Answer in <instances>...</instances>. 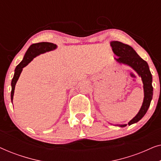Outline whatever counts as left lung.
<instances>
[{
	"instance_id": "8db88e82",
	"label": "left lung",
	"mask_w": 161,
	"mask_h": 161,
	"mask_svg": "<svg viewBox=\"0 0 161 161\" xmlns=\"http://www.w3.org/2000/svg\"><path fill=\"white\" fill-rule=\"evenodd\" d=\"M110 44H111L114 53L116 56H118L117 58H114V59L118 63L129 66L133 70H135L136 73L142 78L143 84H144L143 85L144 94V101H143L142 105L138 113L136 114L135 117H133L128 122V125H131L134 123L138 122V121L144 117L149 105H150L153 95V87L152 85L153 76H152L150 70H149L148 64L138 56L137 53L135 51V50L131 46L119 41H112ZM114 125L124 127L127 125Z\"/></svg>"
}]
</instances>
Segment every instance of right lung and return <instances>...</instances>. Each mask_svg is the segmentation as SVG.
I'll use <instances>...</instances> for the list:
<instances>
[{
    "label": "right lung",
    "instance_id": "right-lung-1",
    "mask_svg": "<svg viewBox=\"0 0 161 161\" xmlns=\"http://www.w3.org/2000/svg\"><path fill=\"white\" fill-rule=\"evenodd\" d=\"M57 48V45L51 42H39L33 44L28 48L26 51L25 56L23 57V59L20 63L14 69V74L12 80V92H11V100L12 103L13 101V97H14L15 85H16L17 81L18 80L19 77L23 69L26 67L35 57L39 56V55L45 53L46 52L54 50Z\"/></svg>",
    "mask_w": 161,
    "mask_h": 161
}]
</instances>
